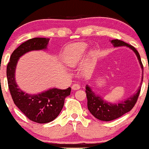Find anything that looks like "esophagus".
Here are the masks:
<instances>
[{"label":"esophagus","instance_id":"obj_1","mask_svg":"<svg viewBox=\"0 0 149 149\" xmlns=\"http://www.w3.org/2000/svg\"><path fill=\"white\" fill-rule=\"evenodd\" d=\"M80 88V86L78 84H73L72 86H71V88H72V90H78Z\"/></svg>","mask_w":149,"mask_h":149}]
</instances>
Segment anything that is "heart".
<instances>
[{
	"label": "heart",
	"instance_id": "obj_1",
	"mask_svg": "<svg viewBox=\"0 0 149 149\" xmlns=\"http://www.w3.org/2000/svg\"><path fill=\"white\" fill-rule=\"evenodd\" d=\"M87 49L85 43H76L65 49L63 54L64 62L70 67H75L80 63Z\"/></svg>",
	"mask_w": 149,
	"mask_h": 149
}]
</instances>
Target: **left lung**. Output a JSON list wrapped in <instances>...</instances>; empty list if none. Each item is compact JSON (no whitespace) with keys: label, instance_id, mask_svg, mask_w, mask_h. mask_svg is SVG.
<instances>
[{"label":"left lung","instance_id":"obj_1","mask_svg":"<svg viewBox=\"0 0 149 149\" xmlns=\"http://www.w3.org/2000/svg\"><path fill=\"white\" fill-rule=\"evenodd\" d=\"M111 42L113 45L114 47L126 46L127 47H129L135 52V55L137 56V59L139 61V63H140L141 68L142 69V81L143 65L142 61H141L140 54L136 50V49L134 47L131 46V45L127 44V43L120 40H118V39L112 40ZM140 89L141 87L140 86L134 95L125 100V101L120 102L118 104H112V103L104 100L99 95H95V93L92 91L91 87L88 85H86L85 91L86 93V97H87L88 109L95 118L100 120H102V121L108 122L116 120L117 118L123 116L126 113L130 111L133 108L137 100V98H138L139 94L140 93Z\"/></svg>","mask_w":149,"mask_h":149}]
</instances>
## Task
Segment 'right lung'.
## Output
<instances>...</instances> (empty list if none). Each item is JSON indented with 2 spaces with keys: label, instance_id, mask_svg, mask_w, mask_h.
Returning <instances> with one entry per match:
<instances>
[{
  "label": "right lung",
  "instance_id": "add662e5",
  "mask_svg": "<svg viewBox=\"0 0 149 149\" xmlns=\"http://www.w3.org/2000/svg\"><path fill=\"white\" fill-rule=\"evenodd\" d=\"M49 38H34L22 43L14 51L7 64V77L9 91L16 107L28 119L44 124L57 118L63 108L65 97L70 95L71 87L67 89L50 88L38 94H29L18 88L15 80V71L18 59L26 53L46 49Z\"/></svg>",
  "mask_w": 149,
  "mask_h": 149
}]
</instances>
